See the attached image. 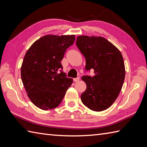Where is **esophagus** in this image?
I'll use <instances>...</instances> for the list:
<instances>
[{"label":"esophagus","instance_id":"1","mask_svg":"<svg viewBox=\"0 0 147 147\" xmlns=\"http://www.w3.org/2000/svg\"><path fill=\"white\" fill-rule=\"evenodd\" d=\"M79 79H80L79 77L74 78V82H78V81H79Z\"/></svg>","mask_w":147,"mask_h":147}]
</instances>
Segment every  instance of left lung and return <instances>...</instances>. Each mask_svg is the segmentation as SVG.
I'll return each instance as SVG.
<instances>
[{
  "label": "left lung",
  "mask_w": 147,
  "mask_h": 147,
  "mask_svg": "<svg viewBox=\"0 0 147 147\" xmlns=\"http://www.w3.org/2000/svg\"><path fill=\"white\" fill-rule=\"evenodd\" d=\"M78 49L86 58V70H94L93 77L84 76L86 91L81 101L96 112L106 110L114 103L125 79V66L121 53L102 37L81 35L77 38Z\"/></svg>",
  "instance_id": "obj_1"
}]
</instances>
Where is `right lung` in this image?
Returning a JSON list of instances; mask_svg holds the SVG:
<instances>
[{
	"label": "right lung",
	"instance_id": "right-lung-1",
	"mask_svg": "<svg viewBox=\"0 0 147 147\" xmlns=\"http://www.w3.org/2000/svg\"><path fill=\"white\" fill-rule=\"evenodd\" d=\"M75 39V35H45L25 54L21 67L22 82L30 100L42 110L58 107L73 82L61 70V61Z\"/></svg>",
	"mask_w": 147,
	"mask_h": 147
}]
</instances>
